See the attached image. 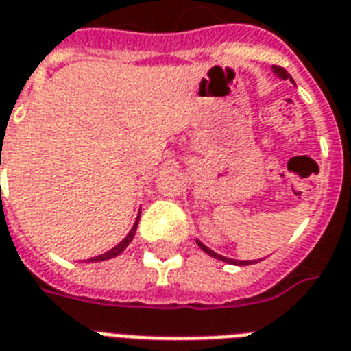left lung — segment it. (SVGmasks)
Instances as JSON below:
<instances>
[{
	"instance_id": "left-lung-1",
	"label": "left lung",
	"mask_w": 351,
	"mask_h": 351,
	"mask_svg": "<svg viewBox=\"0 0 351 351\" xmlns=\"http://www.w3.org/2000/svg\"><path fill=\"white\" fill-rule=\"evenodd\" d=\"M273 73L276 75L278 78H282V80H291L293 82V78L291 75L284 69V67H278V65H273ZM195 243L199 245L201 251H205L206 254H210L213 258H216V260H221V262H227V263H232V265H251V263H254L256 260H232V258H227V256H221V254H218V252H214L213 249H208V247L205 245V243H201L199 240H195Z\"/></svg>"
}]
</instances>
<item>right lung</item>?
<instances>
[{"label":"right lung","mask_w":351,"mask_h":351,"mask_svg":"<svg viewBox=\"0 0 351 351\" xmlns=\"http://www.w3.org/2000/svg\"><path fill=\"white\" fill-rule=\"evenodd\" d=\"M138 218H141V210H138V216H137V219H135V223H133L132 230H130V232H128V234H126V238H124V240H122L121 243H117V245L113 247V249H110V251H108V252H104V254H99V256H95V258H89L88 262H91V263H93V262H104V260H111V258L119 256V254H121V252L124 251V249H126V247L130 245V243H132L133 236H135V230H137Z\"/></svg>","instance_id":"obj_1"}]
</instances>
